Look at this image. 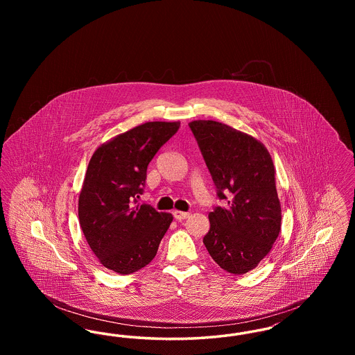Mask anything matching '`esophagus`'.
Listing matches in <instances>:
<instances>
[{"instance_id": "esophagus-1", "label": "esophagus", "mask_w": 355, "mask_h": 355, "mask_svg": "<svg viewBox=\"0 0 355 355\" xmlns=\"http://www.w3.org/2000/svg\"><path fill=\"white\" fill-rule=\"evenodd\" d=\"M173 216H174V218L177 220H186V218L190 216V213L181 211V210H174V211H173Z\"/></svg>"}]
</instances>
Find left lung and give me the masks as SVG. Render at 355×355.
<instances>
[{
  "instance_id": "left-lung-1",
  "label": "left lung",
  "mask_w": 355,
  "mask_h": 355,
  "mask_svg": "<svg viewBox=\"0 0 355 355\" xmlns=\"http://www.w3.org/2000/svg\"><path fill=\"white\" fill-rule=\"evenodd\" d=\"M220 200L203 243L223 270L245 274L269 254L281 230V202L270 153L262 142L210 119L189 123Z\"/></svg>"
}]
</instances>
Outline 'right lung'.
<instances>
[{
	"mask_svg": "<svg viewBox=\"0 0 355 355\" xmlns=\"http://www.w3.org/2000/svg\"><path fill=\"white\" fill-rule=\"evenodd\" d=\"M178 129L180 122H145L93 153L80 191L78 218L92 252L106 269L132 274L155 257L173 216L133 202L144 191L149 162Z\"/></svg>",
	"mask_w": 355,
	"mask_h": 355,
	"instance_id": "1",
	"label": "right lung"
}]
</instances>
